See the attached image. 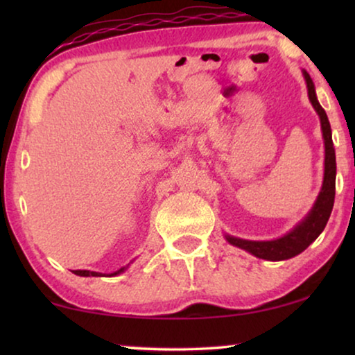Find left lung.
I'll list each match as a JSON object with an SVG mask.
<instances>
[{"label":"left lung","instance_id":"left-lung-1","mask_svg":"<svg viewBox=\"0 0 355 355\" xmlns=\"http://www.w3.org/2000/svg\"><path fill=\"white\" fill-rule=\"evenodd\" d=\"M305 84H307L309 100L312 103L313 110L317 111L320 124H322V134H323V144H324V169H323V184L320 189V193L315 200L313 207L310 211L304 216L302 221H299L293 230L286 232L284 236L278 237V239L271 241H249L241 239V237H234L230 234H225L226 241L231 245L244 249L249 254L255 255L257 259H263L270 261H281L293 259V257L302 254L317 237L322 234V231L327 226L331 215L333 203H334V191H336V153H334L333 147V137H331V125H329L328 116L318 103L317 92H315L313 80L310 79L307 71H302Z\"/></svg>","mask_w":355,"mask_h":355}]
</instances>
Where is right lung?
<instances>
[{
	"mask_svg": "<svg viewBox=\"0 0 355 355\" xmlns=\"http://www.w3.org/2000/svg\"><path fill=\"white\" fill-rule=\"evenodd\" d=\"M128 268H129V265H125V266H123V268H119L118 271H113V273H110V275L98 273V271H90V270H74L72 273L77 275V276H118L121 273H124V271Z\"/></svg>",
	"mask_w": 355,
	"mask_h": 355,
	"instance_id": "add662e5",
	"label": "right lung"
}]
</instances>
